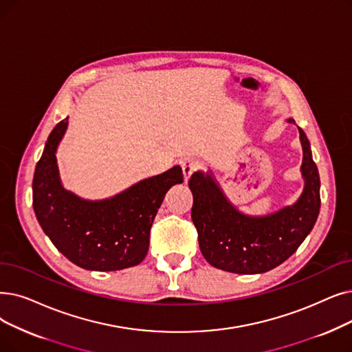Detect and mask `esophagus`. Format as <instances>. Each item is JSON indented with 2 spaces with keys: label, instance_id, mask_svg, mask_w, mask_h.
Listing matches in <instances>:
<instances>
[{
  "label": "esophagus",
  "instance_id": "1",
  "mask_svg": "<svg viewBox=\"0 0 352 352\" xmlns=\"http://www.w3.org/2000/svg\"><path fill=\"white\" fill-rule=\"evenodd\" d=\"M181 166H182V173H184V179L187 181L191 177V174L201 166V164L195 158H186L181 162Z\"/></svg>",
  "mask_w": 352,
  "mask_h": 352
}]
</instances>
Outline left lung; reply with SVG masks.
<instances>
[{
  "mask_svg": "<svg viewBox=\"0 0 352 352\" xmlns=\"http://www.w3.org/2000/svg\"><path fill=\"white\" fill-rule=\"evenodd\" d=\"M298 129L305 188L295 204L276 212L262 217L243 214L227 200L211 174L197 171L191 175V219L200 250L211 266L239 274L265 273L292 256L311 233L320 207V181L309 141Z\"/></svg>",
  "mask_w": 352,
  "mask_h": 352,
  "instance_id": "left-lung-1",
  "label": "left lung"
}]
</instances>
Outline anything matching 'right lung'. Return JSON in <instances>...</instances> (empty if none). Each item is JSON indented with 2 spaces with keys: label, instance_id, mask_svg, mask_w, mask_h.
<instances>
[{
  "label": "right lung",
  "instance_id": "add662e5",
  "mask_svg": "<svg viewBox=\"0 0 352 352\" xmlns=\"http://www.w3.org/2000/svg\"><path fill=\"white\" fill-rule=\"evenodd\" d=\"M67 119L49 135L34 171L33 207L43 232L82 269L112 272L140 265L148 253L149 230L164 195L184 181L181 166L136 182L111 198L83 200L67 191L58 175L56 151Z\"/></svg>",
  "mask_w": 352,
  "mask_h": 352
}]
</instances>
